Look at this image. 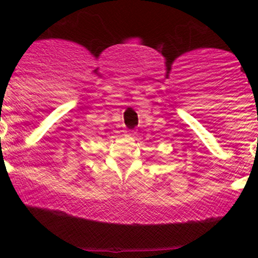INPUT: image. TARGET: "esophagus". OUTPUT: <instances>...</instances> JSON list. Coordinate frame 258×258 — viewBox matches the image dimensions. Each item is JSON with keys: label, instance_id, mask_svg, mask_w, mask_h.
Instances as JSON below:
<instances>
[{"label": "esophagus", "instance_id": "1", "mask_svg": "<svg viewBox=\"0 0 258 258\" xmlns=\"http://www.w3.org/2000/svg\"><path fill=\"white\" fill-rule=\"evenodd\" d=\"M127 135H128V136H134L135 131L134 130H128V131H127Z\"/></svg>", "mask_w": 258, "mask_h": 258}]
</instances>
